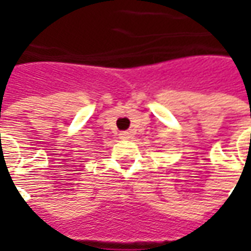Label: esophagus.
Instances as JSON below:
<instances>
[{"label": "esophagus", "mask_w": 251, "mask_h": 251, "mask_svg": "<svg viewBox=\"0 0 251 251\" xmlns=\"http://www.w3.org/2000/svg\"><path fill=\"white\" fill-rule=\"evenodd\" d=\"M119 135H120L121 140H128L130 138V132H127V131H121Z\"/></svg>", "instance_id": "obj_1"}]
</instances>
